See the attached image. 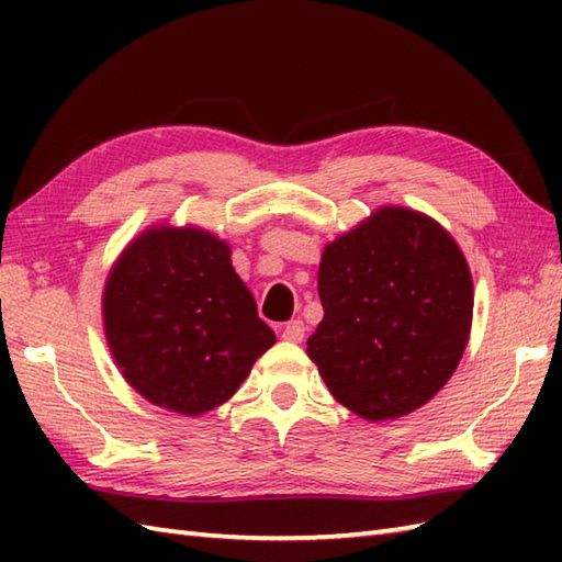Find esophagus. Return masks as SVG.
<instances>
[{"label": "esophagus", "mask_w": 562, "mask_h": 562, "mask_svg": "<svg viewBox=\"0 0 562 562\" xmlns=\"http://www.w3.org/2000/svg\"><path fill=\"white\" fill-rule=\"evenodd\" d=\"M282 338L288 342H302L304 340V324H302V321H290V324L282 328Z\"/></svg>", "instance_id": "1"}]
</instances>
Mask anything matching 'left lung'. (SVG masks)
<instances>
[{
    "mask_svg": "<svg viewBox=\"0 0 562 562\" xmlns=\"http://www.w3.org/2000/svg\"><path fill=\"white\" fill-rule=\"evenodd\" d=\"M318 296L324 318L306 355L333 398L364 420L423 408L469 345V262L445 226L411 207H379L326 244Z\"/></svg>",
    "mask_w": 562,
    "mask_h": 562,
    "instance_id": "obj_1",
    "label": "left lung"
}]
</instances>
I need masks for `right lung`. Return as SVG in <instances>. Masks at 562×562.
I'll use <instances>...</instances> for the list:
<instances>
[{"mask_svg":"<svg viewBox=\"0 0 562 562\" xmlns=\"http://www.w3.org/2000/svg\"><path fill=\"white\" fill-rule=\"evenodd\" d=\"M101 304L123 379L186 417L229 401L274 345L229 244L193 224H151L137 234L113 262Z\"/></svg>","mask_w":562,"mask_h":562,"instance_id":"obj_1","label":"right lung"}]
</instances>
